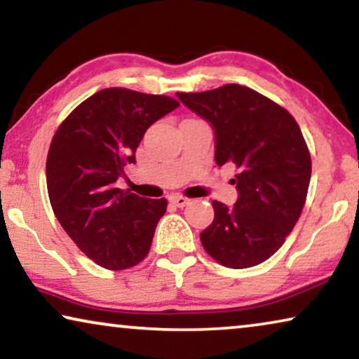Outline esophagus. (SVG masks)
Listing matches in <instances>:
<instances>
[{"label":"esophagus","instance_id":"1","mask_svg":"<svg viewBox=\"0 0 359 359\" xmlns=\"http://www.w3.org/2000/svg\"><path fill=\"white\" fill-rule=\"evenodd\" d=\"M169 200H170V203H174V205L177 208H184L190 203L189 198H185L182 195H172V196H169Z\"/></svg>","mask_w":359,"mask_h":359}]
</instances>
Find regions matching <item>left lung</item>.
Instances as JSON below:
<instances>
[{"mask_svg": "<svg viewBox=\"0 0 359 359\" xmlns=\"http://www.w3.org/2000/svg\"><path fill=\"white\" fill-rule=\"evenodd\" d=\"M177 96L214 127L217 165L237 168L238 200L232 208L212 201L203 248L231 269L261 264L282 247L306 201L311 154L295 117L237 83Z\"/></svg>", "mask_w": 359, "mask_h": 359, "instance_id": "1", "label": "left lung"}]
</instances>
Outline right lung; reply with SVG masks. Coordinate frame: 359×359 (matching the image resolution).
I'll use <instances>...</instances> for the list:
<instances>
[{
  "instance_id": "obj_1",
  "label": "right lung",
  "mask_w": 359,
  "mask_h": 359,
  "mask_svg": "<svg viewBox=\"0 0 359 359\" xmlns=\"http://www.w3.org/2000/svg\"><path fill=\"white\" fill-rule=\"evenodd\" d=\"M179 101L112 87L82 101L61 122L46 158L48 196L57 221L82 253L109 271L147 258L168 200L116 187L147 128Z\"/></svg>"
}]
</instances>
